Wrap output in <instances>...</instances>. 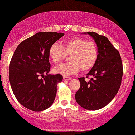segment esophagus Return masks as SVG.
<instances>
[{
    "mask_svg": "<svg viewBox=\"0 0 135 135\" xmlns=\"http://www.w3.org/2000/svg\"><path fill=\"white\" fill-rule=\"evenodd\" d=\"M63 78H64V80H65V81H66V80H71V77H69V76H64V77H63Z\"/></svg>",
    "mask_w": 135,
    "mask_h": 135,
    "instance_id": "obj_1",
    "label": "esophagus"
}]
</instances>
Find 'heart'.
Instances as JSON below:
<instances>
[{
	"instance_id": "obj_1",
	"label": "heart",
	"mask_w": 135,
	"mask_h": 135,
	"mask_svg": "<svg viewBox=\"0 0 135 135\" xmlns=\"http://www.w3.org/2000/svg\"><path fill=\"white\" fill-rule=\"evenodd\" d=\"M70 55L69 63L60 64L54 69V72L63 75H69L90 70L96 64L98 49L93 42L80 37H73L64 41L62 46L54 43L49 50V56L54 63H58Z\"/></svg>"
}]
</instances>
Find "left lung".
<instances>
[{
	"mask_svg": "<svg viewBox=\"0 0 135 135\" xmlns=\"http://www.w3.org/2000/svg\"><path fill=\"white\" fill-rule=\"evenodd\" d=\"M96 42L98 58L87 75L93 76L89 81L78 78L80 87L76 92V101L83 108L97 110L108 105L117 94L122 83L123 69L118 50L108 38L93 32H87Z\"/></svg>",
	"mask_w": 135,
	"mask_h": 135,
	"instance_id": "left-lung-1",
	"label": "left lung"
}]
</instances>
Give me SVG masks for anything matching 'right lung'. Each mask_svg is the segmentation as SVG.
Segmentation results:
<instances>
[{"instance_id":"add662e5","label":"right lung","mask_w":135,"mask_h":135,"mask_svg":"<svg viewBox=\"0 0 135 135\" xmlns=\"http://www.w3.org/2000/svg\"><path fill=\"white\" fill-rule=\"evenodd\" d=\"M64 35L38 32L22 41L15 49L10 62V83L15 98L28 110H46L55 100L57 83L62 81L63 76L49 74V50Z\"/></svg>"}]
</instances>
